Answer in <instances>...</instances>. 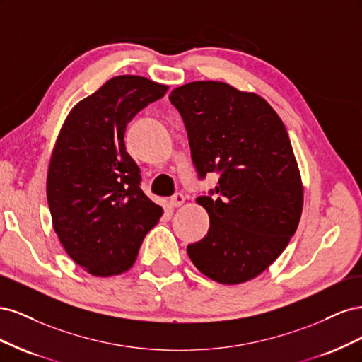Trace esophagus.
<instances>
[{
	"label": "esophagus",
	"mask_w": 362,
	"mask_h": 362,
	"mask_svg": "<svg viewBox=\"0 0 362 362\" xmlns=\"http://www.w3.org/2000/svg\"><path fill=\"white\" fill-rule=\"evenodd\" d=\"M184 201H185V198H184L182 193H175V194L172 196V198L169 199V204H170L172 206H180V205L184 204Z\"/></svg>",
	"instance_id": "1"
}]
</instances>
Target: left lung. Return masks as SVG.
Listing matches in <instances>:
<instances>
[{
    "label": "left lung",
    "instance_id": "obj_1",
    "mask_svg": "<svg viewBox=\"0 0 362 362\" xmlns=\"http://www.w3.org/2000/svg\"><path fill=\"white\" fill-rule=\"evenodd\" d=\"M169 100L199 177L221 175L216 189L196 199L210 228L187 254L216 282L254 279L287 247L302 214L303 185L286 125L264 98L222 81L184 84Z\"/></svg>",
    "mask_w": 362,
    "mask_h": 362
}]
</instances>
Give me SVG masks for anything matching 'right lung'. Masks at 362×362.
<instances>
[{
	"label": "right lung",
	"instance_id": "obj_1",
	"mask_svg": "<svg viewBox=\"0 0 362 362\" xmlns=\"http://www.w3.org/2000/svg\"><path fill=\"white\" fill-rule=\"evenodd\" d=\"M169 87L139 75L113 76L76 104L52 149L47 198L66 254L93 276L134 264L163 214L140 189V169L125 149V129Z\"/></svg>",
	"mask_w": 362,
	"mask_h": 362
}]
</instances>
